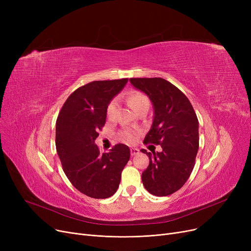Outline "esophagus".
<instances>
[{"mask_svg": "<svg viewBox=\"0 0 251 251\" xmlns=\"http://www.w3.org/2000/svg\"><path fill=\"white\" fill-rule=\"evenodd\" d=\"M130 151H131V155H132V156H134V155H136V154L139 153V150H138V149H135V148L131 149Z\"/></svg>", "mask_w": 251, "mask_h": 251, "instance_id": "34e87169", "label": "esophagus"}]
</instances>
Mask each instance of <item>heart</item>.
I'll return each instance as SVG.
<instances>
[{
	"label": "heart",
	"mask_w": 251,
	"mask_h": 251,
	"mask_svg": "<svg viewBox=\"0 0 251 251\" xmlns=\"http://www.w3.org/2000/svg\"><path fill=\"white\" fill-rule=\"evenodd\" d=\"M128 102L131 107H132V109L135 111L138 107H140L141 104L149 103V99L146 95L142 94V92H140V91H132L128 97ZM116 112H117V100H113L108 104L107 112H105L107 113L108 119H114L116 116ZM121 137L126 142H132L135 139L134 133L131 132V131H128V130L123 131V132L121 133Z\"/></svg>",
	"instance_id": "b5f03b06"
}]
</instances>
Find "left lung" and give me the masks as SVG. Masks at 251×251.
Listing matches in <instances>:
<instances>
[{
    "label": "left lung",
    "instance_id": "8db88e82",
    "mask_svg": "<svg viewBox=\"0 0 251 251\" xmlns=\"http://www.w3.org/2000/svg\"><path fill=\"white\" fill-rule=\"evenodd\" d=\"M130 83L146 94L153 108L152 124L143 143L161 144L141 175L143 186L152 195L167 196L188 180L199 151V120L189 100L166 79L130 78Z\"/></svg>",
    "mask_w": 251,
    "mask_h": 251
}]
</instances>
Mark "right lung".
Instances as JSON below:
<instances>
[{
  "instance_id": "add662e5",
  "label": "right lung",
  "mask_w": 251,
  "mask_h": 251,
  "mask_svg": "<svg viewBox=\"0 0 251 251\" xmlns=\"http://www.w3.org/2000/svg\"><path fill=\"white\" fill-rule=\"evenodd\" d=\"M128 78L92 81L77 88L63 104L56 122V149L72 185L92 199L115 194L130 150L116 144L100 153L95 140L107 119V107Z\"/></svg>"
}]
</instances>
